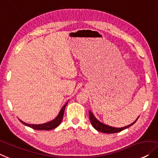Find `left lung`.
I'll return each instance as SVG.
<instances>
[{"label":"left lung","mask_w":158,"mask_h":158,"mask_svg":"<svg viewBox=\"0 0 158 158\" xmlns=\"http://www.w3.org/2000/svg\"><path fill=\"white\" fill-rule=\"evenodd\" d=\"M89 117H90V123L93 126V127H94L95 130H97L98 131L104 132V133H116V132H119L122 131V130L126 129V128H127V127H129L131 126V125H133L134 123L136 122L137 120H138V119H137V120L135 121V122L132 123V124L127 125V126H126V127L118 128V127H113L111 126H108V125H105V124H103V123H100V121H98L97 119L95 118V116L93 115V114L91 113L90 111H89Z\"/></svg>","instance_id":"obj_1"}]
</instances>
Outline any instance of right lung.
Instances as JSON below:
<instances>
[{
	"label": "right lung",
	"mask_w": 158,
	"mask_h": 158,
	"mask_svg": "<svg viewBox=\"0 0 158 158\" xmlns=\"http://www.w3.org/2000/svg\"><path fill=\"white\" fill-rule=\"evenodd\" d=\"M67 103H68V102H67ZM67 103H66L65 106H64L62 107V109L60 110V113H59L58 115L57 116V117L55 118L53 120L51 121V122H48L47 123H44V124H40V125H31V124H28V123L23 122V121H21L20 120V121L23 123V124L26 125V126H28L30 127H31V128H33L34 130H50L55 129L56 127H58V125L60 124L61 122H62L63 115H64V111H65V106H66V105H67Z\"/></svg>",
	"instance_id": "right-lung-1"
}]
</instances>
